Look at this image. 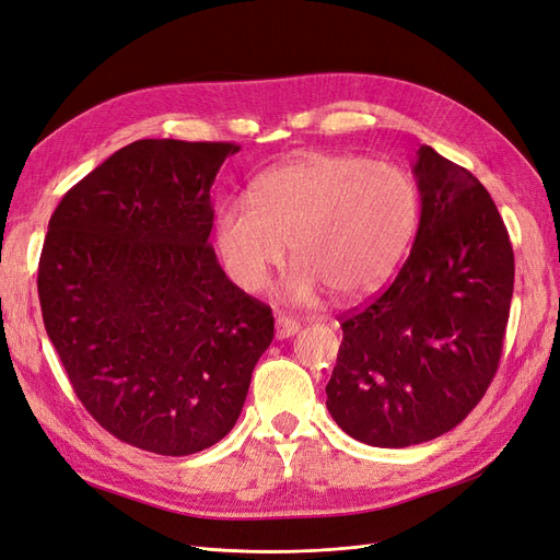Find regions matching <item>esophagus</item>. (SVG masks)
<instances>
[{
	"label": "esophagus",
	"instance_id": "obj_1",
	"mask_svg": "<svg viewBox=\"0 0 560 560\" xmlns=\"http://www.w3.org/2000/svg\"><path fill=\"white\" fill-rule=\"evenodd\" d=\"M301 329L299 322L294 317H287V315H278L276 317V336L278 338H290Z\"/></svg>",
	"mask_w": 560,
	"mask_h": 560
}]
</instances>
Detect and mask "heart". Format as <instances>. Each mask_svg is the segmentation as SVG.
<instances>
[{"mask_svg": "<svg viewBox=\"0 0 560 560\" xmlns=\"http://www.w3.org/2000/svg\"><path fill=\"white\" fill-rule=\"evenodd\" d=\"M245 200L217 214V247L233 282L261 292L284 261L296 264L284 284L292 303L319 290L338 301L364 296L393 276L418 226V189L393 163L350 154H313L261 175Z\"/></svg>", "mask_w": 560, "mask_h": 560, "instance_id": "b5f03b06", "label": "heart"}]
</instances>
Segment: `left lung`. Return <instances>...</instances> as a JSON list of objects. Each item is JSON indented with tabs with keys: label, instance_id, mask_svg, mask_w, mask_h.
<instances>
[{
	"label": "left lung",
	"instance_id": "obj_1",
	"mask_svg": "<svg viewBox=\"0 0 560 560\" xmlns=\"http://www.w3.org/2000/svg\"><path fill=\"white\" fill-rule=\"evenodd\" d=\"M413 175L418 233L393 284L341 315L327 383L336 425L404 448L453 430L493 381L514 292L510 233L486 186L428 144Z\"/></svg>",
	"mask_w": 560,
	"mask_h": 560
}]
</instances>
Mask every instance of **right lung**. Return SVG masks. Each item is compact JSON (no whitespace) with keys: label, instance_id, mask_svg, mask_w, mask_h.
<instances>
[{"label":"right lung","instance_id":"1","mask_svg":"<svg viewBox=\"0 0 560 560\" xmlns=\"http://www.w3.org/2000/svg\"><path fill=\"white\" fill-rule=\"evenodd\" d=\"M229 142L138 140L67 191L39 259L44 327L109 434L191 455L238 420L273 313L208 243Z\"/></svg>","mask_w":560,"mask_h":560}]
</instances>
